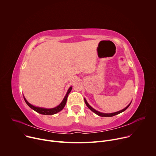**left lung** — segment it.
<instances>
[{
	"label": "left lung",
	"instance_id": "1",
	"mask_svg": "<svg viewBox=\"0 0 156 156\" xmlns=\"http://www.w3.org/2000/svg\"><path fill=\"white\" fill-rule=\"evenodd\" d=\"M84 102H85V104H86V105H87V107L89 108H90L91 110H92L94 113H95L96 114L98 115L99 116H101V117H113V116H114V115H117V114H119L123 112V111H125L126 109H127V108H128V107L129 106V105L131 104V103H130L127 107H125V108H123V110H121L119 111V112H114V113H111V114H104V113L99 112H98V111L96 110L94 108H93V107H91L90 105H89V104L87 102V101H86V100L85 99H84Z\"/></svg>",
	"mask_w": 156,
	"mask_h": 156
}]
</instances>
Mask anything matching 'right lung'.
<instances>
[{
	"mask_svg": "<svg viewBox=\"0 0 156 156\" xmlns=\"http://www.w3.org/2000/svg\"><path fill=\"white\" fill-rule=\"evenodd\" d=\"M72 89V87L71 86L69 89V90L67 91V93H66V96H65L64 99H63L62 102L56 107L55 108H41V107H35V106H33V105L30 104L27 100L26 99L24 98V99L26 102V103L27 104V105L30 107L33 110H35L36 112H37V113H39L41 114H42V115H53V114H55L58 112H60V110H62L63 107H65V104H66V99H67V98H68V96H69V94L70 93L71 90Z\"/></svg>",
	"mask_w": 156,
	"mask_h": 156,
	"instance_id": "1",
	"label": "right lung"
}]
</instances>
